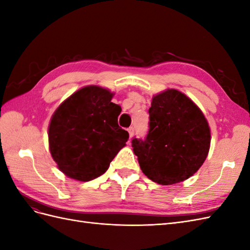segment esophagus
I'll return each instance as SVG.
<instances>
[{"label": "esophagus", "mask_w": 250, "mask_h": 250, "mask_svg": "<svg viewBox=\"0 0 250 250\" xmlns=\"http://www.w3.org/2000/svg\"><path fill=\"white\" fill-rule=\"evenodd\" d=\"M128 133H129V138L131 139V138L133 137V134H134L133 127H129V128H128Z\"/></svg>", "instance_id": "1"}]
</instances>
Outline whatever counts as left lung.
Instances as JSON below:
<instances>
[{
    "instance_id": "obj_1",
    "label": "left lung",
    "mask_w": 250,
    "mask_h": 250,
    "mask_svg": "<svg viewBox=\"0 0 250 250\" xmlns=\"http://www.w3.org/2000/svg\"><path fill=\"white\" fill-rule=\"evenodd\" d=\"M145 140H132L141 170L154 183H181L198 171L210 146V129L201 109L177 89L154 95Z\"/></svg>"
}]
</instances>
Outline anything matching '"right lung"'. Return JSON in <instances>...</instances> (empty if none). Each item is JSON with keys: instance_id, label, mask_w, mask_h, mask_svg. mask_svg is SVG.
<instances>
[{"instance_id": "obj_1", "label": "right lung", "mask_w": 250, "mask_h": 250, "mask_svg": "<svg viewBox=\"0 0 250 250\" xmlns=\"http://www.w3.org/2000/svg\"><path fill=\"white\" fill-rule=\"evenodd\" d=\"M113 93L98 85L78 89L51 118L49 149L58 169L78 181L99 177L108 169L129 134L118 125L120 105Z\"/></svg>"}]
</instances>
